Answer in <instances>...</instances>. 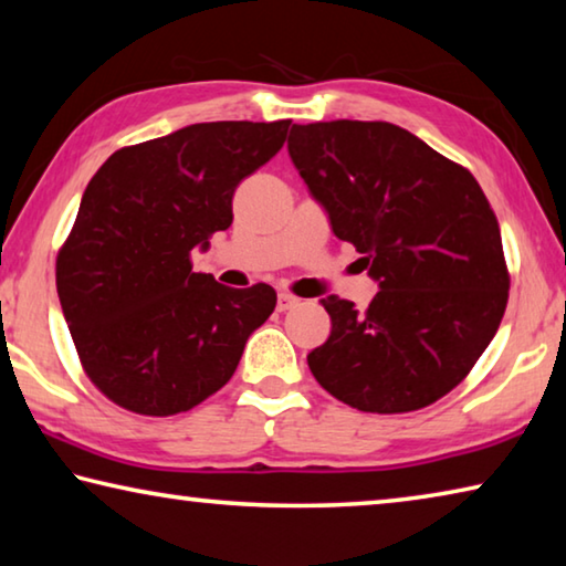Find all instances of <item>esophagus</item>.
I'll return each instance as SVG.
<instances>
[{"instance_id":"1","label":"esophagus","mask_w":566,"mask_h":566,"mask_svg":"<svg viewBox=\"0 0 566 566\" xmlns=\"http://www.w3.org/2000/svg\"><path fill=\"white\" fill-rule=\"evenodd\" d=\"M296 302H300V300H296V296H292L290 292H280V294H276V310H280V312L292 310V306H294Z\"/></svg>"}]
</instances>
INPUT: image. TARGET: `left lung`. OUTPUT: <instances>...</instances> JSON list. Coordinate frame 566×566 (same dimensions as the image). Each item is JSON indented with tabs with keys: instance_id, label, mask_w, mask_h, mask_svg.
Instances as JSON below:
<instances>
[{
	"instance_id": "left-lung-1",
	"label": "left lung",
	"mask_w": 566,
	"mask_h": 566,
	"mask_svg": "<svg viewBox=\"0 0 566 566\" xmlns=\"http://www.w3.org/2000/svg\"><path fill=\"white\" fill-rule=\"evenodd\" d=\"M290 157L379 292L364 312L329 294V339L306 354L344 405L399 415L432 405L490 347L506 310L502 234L464 167L389 122L292 124Z\"/></svg>"
}]
</instances>
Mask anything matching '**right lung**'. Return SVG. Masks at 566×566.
I'll list each match as a JSON object with an SVG mask.
<instances>
[{
  "label": "right lung",
  "mask_w": 566,
  "mask_h": 566,
  "mask_svg": "<svg viewBox=\"0 0 566 566\" xmlns=\"http://www.w3.org/2000/svg\"><path fill=\"white\" fill-rule=\"evenodd\" d=\"M290 124H189L114 151L84 189L56 294L84 371L114 405L147 417L197 407L270 319V284L232 290L189 254L229 229L239 181L282 149Z\"/></svg>",
  "instance_id": "1"
}]
</instances>
